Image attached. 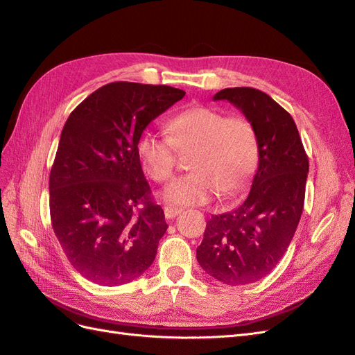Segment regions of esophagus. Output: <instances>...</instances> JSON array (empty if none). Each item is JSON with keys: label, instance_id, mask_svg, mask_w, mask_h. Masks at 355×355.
Listing matches in <instances>:
<instances>
[{"label": "esophagus", "instance_id": "obj_1", "mask_svg": "<svg viewBox=\"0 0 355 355\" xmlns=\"http://www.w3.org/2000/svg\"><path fill=\"white\" fill-rule=\"evenodd\" d=\"M182 211V209H179V207H171V206H166L164 207V216L167 218V219H173V218H176L178 214Z\"/></svg>", "mask_w": 355, "mask_h": 355}]
</instances>
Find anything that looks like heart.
<instances>
[{"label": "heart", "mask_w": 355, "mask_h": 355, "mask_svg": "<svg viewBox=\"0 0 355 355\" xmlns=\"http://www.w3.org/2000/svg\"><path fill=\"white\" fill-rule=\"evenodd\" d=\"M168 135L144 132L136 154L148 176L164 184L178 170V151L191 155V173L170 184L163 198L173 206H196L239 194L245 188L259 159V139L250 120L225 115L207 106H191L176 114Z\"/></svg>", "instance_id": "obj_1"}]
</instances>
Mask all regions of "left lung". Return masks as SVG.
Instances as JSON below:
<instances>
[{"instance_id":"8db88e82","label":"left lung","mask_w":355,"mask_h":355,"mask_svg":"<svg viewBox=\"0 0 355 355\" xmlns=\"http://www.w3.org/2000/svg\"><path fill=\"white\" fill-rule=\"evenodd\" d=\"M213 99L228 101L253 123L259 164L240 206L207 220L197 261L218 282L241 286L262 280L286 253L304 210L309 166L292 115L271 96L232 87Z\"/></svg>"}]
</instances>
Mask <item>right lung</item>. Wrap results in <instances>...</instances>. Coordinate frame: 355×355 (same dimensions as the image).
Here are the masks:
<instances>
[{
    "label": "right lung",
    "mask_w": 355,
    "mask_h": 355,
    "mask_svg": "<svg viewBox=\"0 0 355 355\" xmlns=\"http://www.w3.org/2000/svg\"><path fill=\"white\" fill-rule=\"evenodd\" d=\"M184 96L170 85L110 83L63 125L49 180L51 227L71 265L96 284L130 283L155 259L168 225L136 144Z\"/></svg>",
    "instance_id": "1"
}]
</instances>
